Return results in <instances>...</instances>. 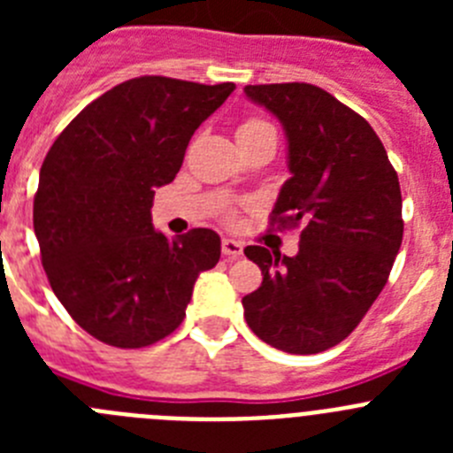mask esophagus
Here are the masks:
<instances>
[{
    "instance_id": "34e87169",
    "label": "esophagus",
    "mask_w": 453,
    "mask_h": 453,
    "mask_svg": "<svg viewBox=\"0 0 453 453\" xmlns=\"http://www.w3.org/2000/svg\"><path fill=\"white\" fill-rule=\"evenodd\" d=\"M222 254H224V258L235 261V258H240V256H242V242H238V240H234V238H224L222 240Z\"/></svg>"
}]
</instances>
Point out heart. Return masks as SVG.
<instances>
[{
    "label": "heart",
    "instance_id": "heart-1",
    "mask_svg": "<svg viewBox=\"0 0 453 453\" xmlns=\"http://www.w3.org/2000/svg\"><path fill=\"white\" fill-rule=\"evenodd\" d=\"M263 129H272V124L265 122L261 118H247L242 119V124L238 127V138H245V135L258 134ZM235 219V211H226V222H234Z\"/></svg>",
    "mask_w": 453,
    "mask_h": 453
}]
</instances>
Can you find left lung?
Wrapping results in <instances>:
<instances>
[{"instance_id": "1", "label": "left lung", "mask_w": 453, "mask_h": 453, "mask_svg": "<svg viewBox=\"0 0 453 453\" xmlns=\"http://www.w3.org/2000/svg\"><path fill=\"white\" fill-rule=\"evenodd\" d=\"M281 119L288 165L270 226L302 229L297 256L245 250L263 283L242 297L263 342L288 354L331 349L361 324L402 247V190L365 118L311 83L247 86Z\"/></svg>"}]
</instances>
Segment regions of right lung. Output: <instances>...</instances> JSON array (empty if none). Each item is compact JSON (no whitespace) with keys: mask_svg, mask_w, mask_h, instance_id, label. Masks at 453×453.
Segmentation results:
<instances>
[{"mask_svg":"<svg viewBox=\"0 0 453 453\" xmlns=\"http://www.w3.org/2000/svg\"><path fill=\"white\" fill-rule=\"evenodd\" d=\"M234 88L129 79L88 104L47 151L34 197L40 261L92 338L119 349L154 345L183 322L199 272L218 265L215 231L165 238L151 226V203Z\"/></svg>","mask_w":453,"mask_h":453,"instance_id":"1","label":"right lung"}]
</instances>
